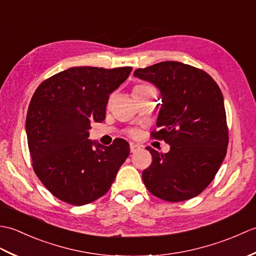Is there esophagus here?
<instances>
[{
	"instance_id": "1",
	"label": "esophagus",
	"mask_w": 256,
	"mask_h": 256,
	"mask_svg": "<svg viewBox=\"0 0 256 256\" xmlns=\"http://www.w3.org/2000/svg\"><path fill=\"white\" fill-rule=\"evenodd\" d=\"M140 150V146L134 144V143L130 144V150H131V153H136V152H138Z\"/></svg>"
}]
</instances>
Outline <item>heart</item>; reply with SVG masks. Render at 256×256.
<instances>
[{"label": "heart", "instance_id": "b5f03b06", "mask_svg": "<svg viewBox=\"0 0 256 256\" xmlns=\"http://www.w3.org/2000/svg\"><path fill=\"white\" fill-rule=\"evenodd\" d=\"M148 88H150V86H135L134 90H133V94H138V92L144 91L145 89H148ZM128 133H130V135H131V136H136V135L138 134L136 130H131V131H130Z\"/></svg>", "mask_w": 256, "mask_h": 256}]
</instances>
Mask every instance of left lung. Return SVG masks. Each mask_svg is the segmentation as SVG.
Returning a JSON list of instances; mask_svg holds the SVG:
<instances>
[{
  "instance_id": "1",
  "label": "left lung",
  "mask_w": 256,
  "mask_h": 256,
  "mask_svg": "<svg viewBox=\"0 0 256 256\" xmlns=\"http://www.w3.org/2000/svg\"><path fill=\"white\" fill-rule=\"evenodd\" d=\"M134 77L160 89L162 106L152 138L170 145L166 154L146 148L153 157L142 178L157 198L179 202L201 194L224 162L229 130L222 92L206 72L178 62L136 69Z\"/></svg>"
}]
</instances>
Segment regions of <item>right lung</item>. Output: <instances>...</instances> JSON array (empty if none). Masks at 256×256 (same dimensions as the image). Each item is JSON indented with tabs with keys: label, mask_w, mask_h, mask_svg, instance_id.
<instances>
[{
	"label": "right lung",
	"mask_w": 256,
	"mask_h": 256,
	"mask_svg": "<svg viewBox=\"0 0 256 256\" xmlns=\"http://www.w3.org/2000/svg\"><path fill=\"white\" fill-rule=\"evenodd\" d=\"M131 72L132 67L69 68L42 81L32 94L26 116L32 165L59 200L84 206L111 188L130 145L123 138L110 146L92 142L89 130L91 122L104 121L108 96Z\"/></svg>",
	"instance_id": "add662e5"
}]
</instances>
